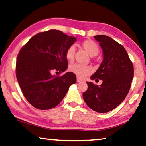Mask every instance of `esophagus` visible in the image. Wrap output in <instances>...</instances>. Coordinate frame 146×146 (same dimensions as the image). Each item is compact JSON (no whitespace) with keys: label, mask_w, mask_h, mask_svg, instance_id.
Here are the masks:
<instances>
[{"label":"esophagus","mask_w":146,"mask_h":146,"mask_svg":"<svg viewBox=\"0 0 146 146\" xmlns=\"http://www.w3.org/2000/svg\"><path fill=\"white\" fill-rule=\"evenodd\" d=\"M82 80L80 79V78H79V77H77V82H82Z\"/></svg>","instance_id":"esophagus-1"}]
</instances>
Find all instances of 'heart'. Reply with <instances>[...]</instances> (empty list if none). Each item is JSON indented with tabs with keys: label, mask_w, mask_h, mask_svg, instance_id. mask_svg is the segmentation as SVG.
I'll use <instances>...</instances> for the list:
<instances>
[{
	"label": "heart",
	"mask_w": 146,
	"mask_h": 146,
	"mask_svg": "<svg viewBox=\"0 0 146 146\" xmlns=\"http://www.w3.org/2000/svg\"><path fill=\"white\" fill-rule=\"evenodd\" d=\"M80 47L84 50L90 57H94L99 53L98 45L90 39H86L82 41L80 44ZM75 48L73 45L67 48L66 52V58L69 62H73L75 58ZM69 70L79 78H84L92 73V68L89 66H82L79 64H73L69 66Z\"/></svg>",
	"instance_id": "heart-1"
}]
</instances>
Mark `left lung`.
I'll list each match as a JSON object with an SVG mask.
<instances>
[{
  "label": "left lung",
  "mask_w": 146,
  "mask_h": 146,
  "mask_svg": "<svg viewBox=\"0 0 146 146\" xmlns=\"http://www.w3.org/2000/svg\"><path fill=\"white\" fill-rule=\"evenodd\" d=\"M104 54L99 68L92 80H102L101 85L86 82L88 89L82 94L86 105L95 111L105 113L117 108L127 96L134 77V67L123 46L110 36L96 35Z\"/></svg>",
  "instance_id": "left-lung-1"
}]
</instances>
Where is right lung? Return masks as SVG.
<instances>
[{"label":"right lung","instance_id":"1","mask_svg":"<svg viewBox=\"0 0 146 146\" xmlns=\"http://www.w3.org/2000/svg\"><path fill=\"white\" fill-rule=\"evenodd\" d=\"M76 40L59 30L51 29L36 34L19 50L16 78L23 96L33 107L41 110L55 108L76 82L72 72L62 76L52 74L66 70V50Z\"/></svg>","mask_w":146,"mask_h":146}]
</instances>
